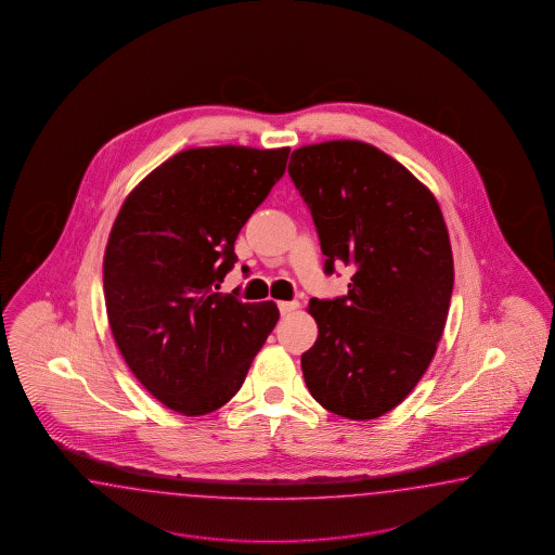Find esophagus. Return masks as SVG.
Returning <instances> with one entry per match:
<instances>
[{"label": "esophagus", "mask_w": 555, "mask_h": 555, "mask_svg": "<svg viewBox=\"0 0 555 555\" xmlns=\"http://www.w3.org/2000/svg\"><path fill=\"white\" fill-rule=\"evenodd\" d=\"M298 307H300L298 300H281V302H279V308H281L283 314H291V312H295Z\"/></svg>", "instance_id": "obj_1"}]
</instances>
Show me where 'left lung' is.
I'll return each mask as SVG.
<instances>
[{
  "label": "left lung",
  "mask_w": 555,
  "mask_h": 555,
  "mask_svg": "<svg viewBox=\"0 0 555 555\" xmlns=\"http://www.w3.org/2000/svg\"><path fill=\"white\" fill-rule=\"evenodd\" d=\"M288 175L321 238L324 272L352 267L348 295L310 298L319 338L300 364L312 398L374 420L430 366L454 288L442 210L404 165L362 141L296 149Z\"/></svg>",
  "instance_id": "8db88e82"
}]
</instances>
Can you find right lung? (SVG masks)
<instances>
[{
  "label": "right lung",
  "mask_w": 555,
  "mask_h": 555,
  "mask_svg": "<svg viewBox=\"0 0 555 555\" xmlns=\"http://www.w3.org/2000/svg\"><path fill=\"white\" fill-rule=\"evenodd\" d=\"M291 149H186L129 193L113 222L103 291L137 380L185 416L224 406L279 321L272 302L217 293L234 241L286 169Z\"/></svg>",
  "instance_id": "add662e5"
}]
</instances>
